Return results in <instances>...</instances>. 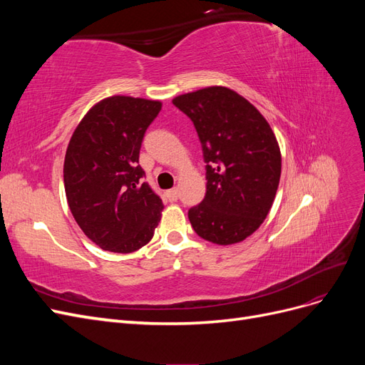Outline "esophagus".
Instances as JSON below:
<instances>
[{"label":"esophagus","mask_w":365,"mask_h":365,"mask_svg":"<svg viewBox=\"0 0 365 365\" xmlns=\"http://www.w3.org/2000/svg\"><path fill=\"white\" fill-rule=\"evenodd\" d=\"M165 196H168L169 201H176L178 200V189H172V190H168L165 192Z\"/></svg>","instance_id":"obj_1"}]
</instances>
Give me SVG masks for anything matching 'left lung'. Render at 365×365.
Segmentation results:
<instances>
[{
  "label": "left lung",
  "mask_w": 365,
  "mask_h": 365,
  "mask_svg": "<svg viewBox=\"0 0 365 365\" xmlns=\"http://www.w3.org/2000/svg\"><path fill=\"white\" fill-rule=\"evenodd\" d=\"M172 102L193 121L207 163L205 197L189 210L193 230L217 245L245 240L268 216L280 181L282 153L269 123L227 86Z\"/></svg>",
  "instance_id": "1"
}]
</instances>
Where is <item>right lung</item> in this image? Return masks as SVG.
<instances>
[{"label": "right lung", "instance_id": "add662e5", "mask_svg": "<svg viewBox=\"0 0 365 365\" xmlns=\"http://www.w3.org/2000/svg\"><path fill=\"white\" fill-rule=\"evenodd\" d=\"M160 101L113 96L97 102L74 129L63 184L77 225L105 251L134 252L152 239L163 201L143 182L138 157Z\"/></svg>", "mask_w": 365, "mask_h": 365}]
</instances>
